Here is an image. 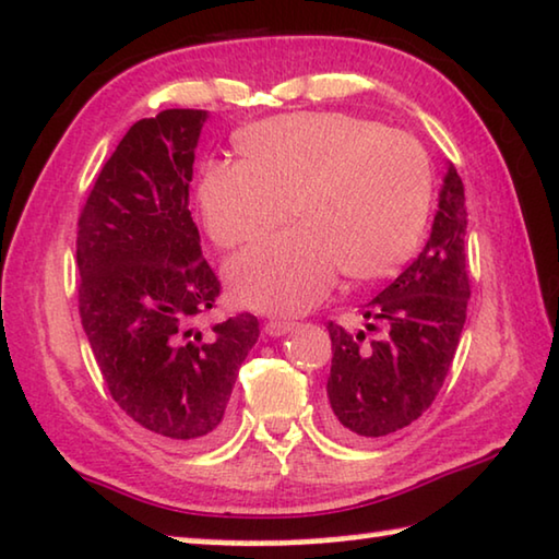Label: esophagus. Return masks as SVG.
<instances>
[{"label": "esophagus", "mask_w": 559, "mask_h": 559, "mask_svg": "<svg viewBox=\"0 0 559 559\" xmlns=\"http://www.w3.org/2000/svg\"><path fill=\"white\" fill-rule=\"evenodd\" d=\"M294 321H269L265 323V333H269V336H286L288 331H294Z\"/></svg>", "instance_id": "esophagus-1"}]
</instances>
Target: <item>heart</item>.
<instances>
[{
    "instance_id": "b5f03b06",
    "label": "heart",
    "mask_w": 559,
    "mask_h": 559,
    "mask_svg": "<svg viewBox=\"0 0 559 559\" xmlns=\"http://www.w3.org/2000/svg\"><path fill=\"white\" fill-rule=\"evenodd\" d=\"M246 160H213L200 178L205 228L238 248L278 228L290 203L301 226L226 265L230 296L269 313H301L341 269L354 281L394 273L419 246L431 165L419 140L346 112L283 115L238 135Z\"/></svg>"
}]
</instances>
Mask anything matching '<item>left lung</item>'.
<instances>
[{"label":"left lung","instance_id":"left-lung-1","mask_svg":"<svg viewBox=\"0 0 559 559\" xmlns=\"http://www.w3.org/2000/svg\"><path fill=\"white\" fill-rule=\"evenodd\" d=\"M464 238V186L449 165L427 246L361 308L366 331L348 333L329 321V427L338 437L394 435L437 399L466 321ZM371 330L380 331L377 340L370 338Z\"/></svg>","mask_w":559,"mask_h":559}]
</instances>
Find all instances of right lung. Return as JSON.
<instances>
[{
    "mask_svg": "<svg viewBox=\"0 0 559 559\" xmlns=\"http://www.w3.org/2000/svg\"><path fill=\"white\" fill-rule=\"evenodd\" d=\"M205 120V110H163L132 124L78 223L80 319L95 361L120 409L173 444L221 435L258 341L251 313L207 336L193 326L221 294L188 211Z\"/></svg>",
    "mask_w": 559,
    "mask_h": 559,
    "instance_id": "obj_1",
    "label": "right lung"
}]
</instances>
